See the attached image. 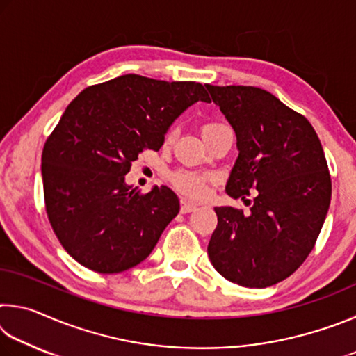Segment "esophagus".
Wrapping results in <instances>:
<instances>
[{"label": "esophagus", "mask_w": 356, "mask_h": 356, "mask_svg": "<svg viewBox=\"0 0 356 356\" xmlns=\"http://www.w3.org/2000/svg\"><path fill=\"white\" fill-rule=\"evenodd\" d=\"M197 209V206L195 202H190L186 200H182L180 201V212L182 213H190V212H195V210Z\"/></svg>", "instance_id": "1"}]
</instances>
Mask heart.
<instances>
[{
    "mask_svg": "<svg viewBox=\"0 0 356 356\" xmlns=\"http://www.w3.org/2000/svg\"><path fill=\"white\" fill-rule=\"evenodd\" d=\"M222 127H226V125L222 124H206L202 127V136H207L210 134H213V131L220 130ZM172 138V131L170 135H168V140H171ZM172 184L179 191H182L184 195L186 196H191V197H201L206 195V190H207V182H209V177L204 176V174H197V172H193V171H177L172 174Z\"/></svg>",
    "mask_w": 356,
    "mask_h": 356,
    "instance_id": "heart-1",
    "label": "heart"
}]
</instances>
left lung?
Returning a JSON list of instances; mask_svg holds the SVG:
<instances>
[{"instance_id": "8db88e82", "label": "left lung", "mask_w": 356, "mask_h": 356, "mask_svg": "<svg viewBox=\"0 0 356 356\" xmlns=\"http://www.w3.org/2000/svg\"><path fill=\"white\" fill-rule=\"evenodd\" d=\"M206 88L237 136L226 193L243 202L254 196L250 213L215 207L210 262L238 286H273L305 262L328 212L331 179L321 140L308 119L261 88Z\"/></svg>"}]
</instances>
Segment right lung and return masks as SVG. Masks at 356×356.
<instances>
[{"label":"right lung","mask_w":356,"mask_h":356,"mask_svg":"<svg viewBox=\"0 0 356 356\" xmlns=\"http://www.w3.org/2000/svg\"><path fill=\"white\" fill-rule=\"evenodd\" d=\"M200 100L210 102L201 83L129 74L86 88L65 108L44 146L42 179L53 231L83 267L120 273L152 252L179 197L165 185L141 195L125 174Z\"/></svg>","instance_id":"right-lung-1"}]
</instances>
